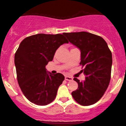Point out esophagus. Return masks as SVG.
I'll return each mask as SVG.
<instances>
[{"label":"esophagus","mask_w":126,"mask_h":126,"mask_svg":"<svg viewBox=\"0 0 126 126\" xmlns=\"http://www.w3.org/2000/svg\"><path fill=\"white\" fill-rule=\"evenodd\" d=\"M64 79H65V80H69V81H71V80H73V78H72V77L68 76H66L65 78H64Z\"/></svg>","instance_id":"34e87169"}]
</instances>
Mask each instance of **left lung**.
<instances>
[{"mask_svg":"<svg viewBox=\"0 0 126 126\" xmlns=\"http://www.w3.org/2000/svg\"><path fill=\"white\" fill-rule=\"evenodd\" d=\"M69 42L80 51V64L84 66L85 80L78 84L71 93L73 98L82 106L98 102L108 88L111 78L112 53L102 37L87 32L63 33Z\"/></svg>","mask_w":126,"mask_h":126,"instance_id":"obj_1","label":"left lung"}]
</instances>
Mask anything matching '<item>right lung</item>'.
Wrapping results in <instances>:
<instances>
[{"label": "right lung", "instance_id": "1", "mask_svg": "<svg viewBox=\"0 0 126 126\" xmlns=\"http://www.w3.org/2000/svg\"><path fill=\"white\" fill-rule=\"evenodd\" d=\"M68 41L63 34H38L22 41L15 55L17 80L28 100L37 105L53 102L64 79L61 73L52 74L46 66L53 59L56 50Z\"/></svg>", "mask_w": 126, "mask_h": 126}]
</instances>
